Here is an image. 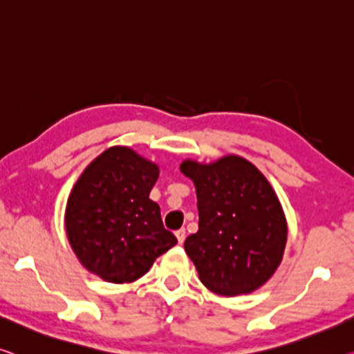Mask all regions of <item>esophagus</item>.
Returning a JSON list of instances; mask_svg holds the SVG:
<instances>
[{"instance_id": "esophagus-1", "label": "esophagus", "mask_w": 354, "mask_h": 354, "mask_svg": "<svg viewBox=\"0 0 354 354\" xmlns=\"http://www.w3.org/2000/svg\"><path fill=\"white\" fill-rule=\"evenodd\" d=\"M176 237H177L178 243H183L185 237H187V234H185V230H178V231H176Z\"/></svg>"}]
</instances>
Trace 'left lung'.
Returning a JSON list of instances; mask_svg holds the SVG:
<instances>
[{
    "mask_svg": "<svg viewBox=\"0 0 354 354\" xmlns=\"http://www.w3.org/2000/svg\"><path fill=\"white\" fill-rule=\"evenodd\" d=\"M180 171L198 196L199 230L185 252L199 279L221 296L248 295L283 258L288 226L281 204L258 167L237 155L210 165L185 160Z\"/></svg>",
    "mask_w": 354,
    "mask_h": 354,
    "instance_id": "left-lung-1",
    "label": "left lung"
}]
</instances>
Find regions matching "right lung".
Listing matches in <instances>:
<instances>
[{
  "label": "right lung",
  "mask_w": 354,
  "mask_h": 354,
  "mask_svg": "<svg viewBox=\"0 0 354 354\" xmlns=\"http://www.w3.org/2000/svg\"><path fill=\"white\" fill-rule=\"evenodd\" d=\"M160 169L128 147H111L80 174L64 212L68 241L85 269L131 283L177 243L149 196Z\"/></svg>",
  "instance_id": "1"
}]
</instances>
